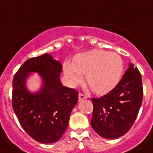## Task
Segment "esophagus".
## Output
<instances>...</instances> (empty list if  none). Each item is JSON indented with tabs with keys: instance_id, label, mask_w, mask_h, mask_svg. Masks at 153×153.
<instances>
[{
	"instance_id": "obj_1",
	"label": "esophagus",
	"mask_w": 153,
	"mask_h": 153,
	"mask_svg": "<svg viewBox=\"0 0 153 153\" xmlns=\"http://www.w3.org/2000/svg\"><path fill=\"white\" fill-rule=\"evenodd\" d=\"M87 97L85 96V94H79V95H78V100H79V101H81V100H85Z\"/></svg>"
}]
</instances>
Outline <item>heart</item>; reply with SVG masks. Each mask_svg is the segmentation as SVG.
I'll use <instances>...</instances> for the list:
<instances>
[{
    "mask_svg": "<svg viewBox=\"0 0 153 153\" xmlns=\"http://www.w3.org/2000/svg\"><path fill=\"white\" fill-rule=\"evenodd\" d=\"M123 62L119 54L101 50H92L76 55L73 63H63V73L70 86L83 81V76L94 93L105 94L120 81Z\"/></svg>",
    "mask_w": 153,
    "mask_h": 153,
    "instance_id": "obj_1",
    "label": "heart"
}]
</instances>
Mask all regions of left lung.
<instances>
[{
	"label": "left lung",
	"instance_id": "8db88e82",
	"mask_svg": "<svg viewBox=\"0 0 153 153\" xmlns=\"http://www.w3.org/2000/svg\"><path fill=\"white\" fill-rule=\"evenodd\" d=\"M91 126L104 139H117L126 134L135 121L142 104V76L133 63L117 85L100 98L91 99Z\"/></svg>",
	"mask_w": 153,
	"mask_h": 153
}]
</instances>
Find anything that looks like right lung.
I'll list each match as a JSON object with an SVG mask.
<instances>
[{
  "label": "right lung",
  "mask_w": 153,
  "mask_h": 153,
  "mask_svg": "<svg viewBox=\"0 0 153 153\" xmlns=\"http://www.w3.org/2000/svg\"><path fill=\"white\" fill-rule=\"evenodd\" d=\"M61 72V63L45 53L27 60L13 79L14 113L23 130L39 143H52L61 139L77 103L78 92L63 86ZM33 73L41 78V87L32 92L26 83Z\"/></svg>",
  "instance_id": "1"
}]
</instances>
